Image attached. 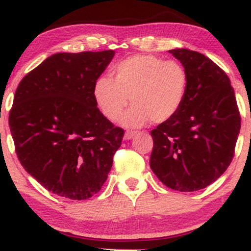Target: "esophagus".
<instances>
[{"label":"esophagus","mask_w":251,"mask_h":251,"mask_svg":"<svg viewBox=\"0 0 251 251\" xmlns=\"http://www.w3.org/2000/svg\"><path fill=\"white\" fill-rule=\"evenodd\" d=\"M135 134H137V132H135V131H126L125 134H124V139H125V140L132 139V138H133Z\"/></svg>","instance_id":"34e87169"}]
</instances>
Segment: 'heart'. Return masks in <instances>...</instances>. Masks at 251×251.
<instances>
[{"label":"heart","mask_w":251,"mask_h":251,"mask_svg":"<svg viewBox=\"0 0 251 251\" xmlns=\"http://www.w3.org/2000/svg\"><path fill=\"white\" fill-rule=\"evenodd\" d=\"M114 79L102 75L94 82L98 107L108 120H116L129 101L133 105L120 118L127 127L150 120L162 124L178 113L188 92V74L180 63L159 56H129L113 67Z\"/></svg>","instance_id":"1"}]
</instances>
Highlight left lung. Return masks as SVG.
Instances as JSON below:
<instances>
[{
	"label": "left lung",
	"instance_id": "left-lung-1",
	"mask_svg": "<svg viewBox=\"0 0 251 251\" xmlns=\"http://www.w3.org/2000/svg\"><path fill=\"white\" fill-rule=\"evenodd\" d=\"M188 74V92L178 113L151 131L150 166L164 185L181 192L204 189L234 158L241 116L226 72L198 51L169 50Z\"/></svg>",
	"mask_w": 251,
	"mask_h": 251
}]
</instances>
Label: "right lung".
Returning <instances> with one entry per match:
<instances>
[{"instance_id":"1","label":"right lung","mask_w":251,"mask_h":251,"mask_svg":"<svg viewBox=\"0 0 251 251\" xmlns=\"http://www.w3.org/2000/svg\"><path fill=\"white\" fill-rule=\"evenodd\" d=\"M114 50L56 53L25 75L9 127L25 171L53 194L83 201L100 191L124 129L97 107L94 82Z\"/></svg>"}]
</instances>
